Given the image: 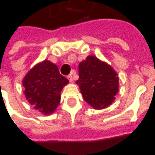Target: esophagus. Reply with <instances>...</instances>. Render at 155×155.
I'll return each mask as SVG.
<instances>
[{
	"label": "esophagus",
	"instance_id": "esophagus-1",
	"mask_svg": "<svg viewBox=\"0 0 155 155\" xmlns=\"http://www.w3.org/2000/svg\"><path fill=\"white\" fill-rule=\"evenodd\" d=\"M67 78L70 82H73V76H72V74H69L67 76Z\"/></svg>",
	"mask_w": 155,
	"mask_h": 155
}]
</instances>
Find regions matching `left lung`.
<instances>
[{
  "instance_id": "left-lung-1",
  "label": "left lung",
  "mask_w": 155,
  "mask_h": 155,
  "mask_svg": "<svg viewBox=\"0 0 155 155\" xmlns=\"http://www.w3.org/2000/svg\"><path fill=\"white\" fill-rule=\"evenodd\" d=\"M79 85L84 101L94 110L110 106L119 92V78L111 65L94 55L79 64Z\"/></svg>"
}]
</instances>
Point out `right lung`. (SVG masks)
I'll list each match as a JSON object with an SVG mask.
<instances>
[{
    "instance_id": "1",
    "label": "right lung",
    "mask_w": 155,
    "mask_h": 155,
    "mask_svg": "<svg viewBox=\"0 0 155 155\" xmlns=\"http://www.w3.org/2000/svg\"><path fill=\"white\" fill-rule=\"evenodd\" d=\"M69 83L58 66L48 60L39 62L22 81L25 99L35 110L45 115L52 114L61 102V92Z\"/></svg>"
}]
</instances>
